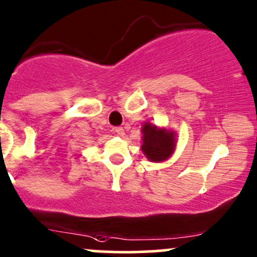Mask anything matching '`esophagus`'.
Here are the masks:
<instances>
[{
	"mask_svg": "<svg viewBox=\"0 0 257 257\" xmlns=\"http://www.w3.org/2000/svg\"><path fill=\"white\" fill-rule=\"evenodd\" d=\"M112 132H114L116 136H123V135H125V131H123L122 127H114L112 128Z\"/></svg>",
	"mask_w": 257,
	"mask_h": 257,
	"instance_id": "1",
	"label": "esophagus"
}]
</instances>
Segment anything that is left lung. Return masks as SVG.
Returning <instances> with one entry per match:
<instances>
[{"label":"left lung","instance_id":"1","mask_svg":"<svg viewBox=\"0 0 257 257\" xmlns=\"http://www.w3.org/2000/svg\"><path fill=\"white\" fill-rule=\"evenodd\" d=\"M143 154L151 162L167 161L175 150V132L167 128L157 127L151 122H146L142 127Z\"/></svg>","mask_w":257,"mask_h":257}]
</instances>
